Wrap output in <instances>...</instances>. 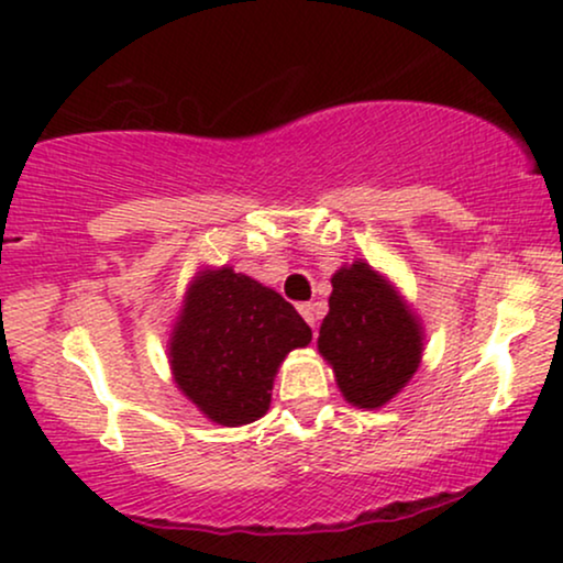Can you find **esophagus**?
I'll return each mask as SVG.
<instances>
[{"label": "esophagus", "mask_w": 563, "mask_h": 563, "mask_svg": "<svg viewBox=\"0 0 563 563\" xmlns=\"http://www.w3.org/2000/svg\"><path fill=\"white\" fill-rule=\"evenodd\" d=\"M299 316L308 320L310 328H316V323H318V310H316V305H310V302L299 305Z\"/></svg>", "instance_id": "obj_1"}]
</instances>
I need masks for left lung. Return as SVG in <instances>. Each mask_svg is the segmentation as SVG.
I'll return each mask as SVG.
<instances>
[{"mask_svg":"<svg viewBox=\"0 0 563 563\" xmlns=\"http://www.w3.org/2000/svg\"><path fill=\"white\" fill-rule=\"evenodd\" d=\"M318 352L352 406L379 408L419 369L424 331L396 289L364 261L333 274Z\"/></svg>","mask_w":563,"mask_h":563,"instance_id":"1","label":"left lung"}]
</instances>
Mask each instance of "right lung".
<instances>
[{
	"instance_id": "1",
	"label": "right lung",
	"mask_w": 563,
	"mask_h": 563,
	"mask_svg": "<svg viewBox=\"0 0 563 563\" xmlns=\"http://www.w3.org/2000/svg\"><path fill=\"white\" fill-rule=\"evenodd\" d=\"M310 339L279 291L230 266L201 272L170 335L173 377L207 419L243 427L268 411L276 369Z\"/></svg>"
}]
</instances>
